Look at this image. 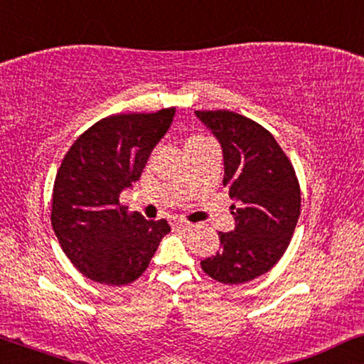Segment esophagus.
I'll return each mask as SVG.
<instances>
[{
    "label": "esophagus",
    "instance_id": "esophagus-1",
    "mask_svg": "<svg viewBox=\"0 0 364 364\" xmlns=\"http://www.w3.org/2000/svg\"><path fill=\"white\" fill-rule=\"evenodd\" d=\"M171 225H172L173 228H177V230H191V228L193 227L192 223L183 222V220H177V218H173V220L171 222Z\"/></svg>",
    "mask_w": 364,
    "mask_h": 364
}]
</instances>
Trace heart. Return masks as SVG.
<instances>
[{
	"label": "heart",
	"mask_w": 364,
	"mask_h": 364,
	"mask_svg": "<svg viewBox=\"0 0 364 364\" xmlns=\"http://www.w3.org/2000/svg\"><path fill=\"white\" fill-rule=\"evenodd\" d=\"M203 137H193V139H191V141H188L187 144H191V142H197V141H202Z\"/></svg>",
	"instance_id": "1"
}]
</instances>
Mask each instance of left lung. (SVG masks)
I'll list each match as a JSON object with an SVG mask.
<instances>
[{
	"instance_id": "1",
	"label": "left lung",
	"mask_w": 364,
	"mask_h": 364,
	"mask_svg": "<svg viewBox=\"0 0 364 364\" xmlns=\"http://www.w3.org/2000/svg\"><path fill=\"white\" fill-rule=\"evenodd\" d=\"M220 144L223 187L233 200L235 228L218 232L220 250L200 262L225 285H240L272 270L285 253L300 217L298 178L275 137L230 111H196Z\"/></svg>"
}]
</instances>
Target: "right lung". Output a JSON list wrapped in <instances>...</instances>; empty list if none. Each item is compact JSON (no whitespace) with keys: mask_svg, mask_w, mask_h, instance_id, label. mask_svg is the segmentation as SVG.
Returning a JSON list of instances; mask_svg holds the SVG:
<instances>
[{"mask_svg":"<svg viewBox=\"0 0 364 364\" xmlns=\"http://www.w3.org/2000/svg\"><path fill=\"white\" fill-rule=\"evenodd\" d=\"M173 116L176 107L101 119L64 156L54 181L51 223L63 252L84 277L111 287L132 283L171 232L167 220L127 213L119 197L141 178Z\"/></svg>","mask_w":364,"mask_h":364,"instance_id":"add662e5","label":"right lung"}]
</instances>
